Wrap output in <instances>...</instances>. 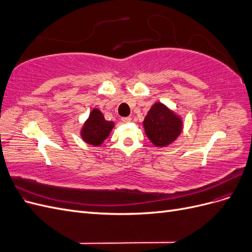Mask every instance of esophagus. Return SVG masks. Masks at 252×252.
<instances>
[{"instance_id":"1","label":"esophagus","mask_w":252,"mask_h":252,"mask_svg":"<svg viewBox=\"0 0 252 252\" xmlns=\"http://www.w3.org/2000/svg\"><path fill=\"white\" fill-rule=\"evenodd\" d=\"M131 121V118L130 117H126V118H122V122L123 123H129V122Z\"/></svg>"}]
</instances>
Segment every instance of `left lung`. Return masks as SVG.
Listing matches in <instances>:
<instances>
[{
	"label": "left lung",
	"mask_w": 252,
	"mask_h": 252,
	"mask_svg": "<svg viewBox=\"0 0 252 252\" xmlns=\"http://www.w3.org/2000/svg\"><path fill=\"white\" fill-rule=\"evenodd\" d=\"M145 133L156 147H167L183 131V120L168 106L156 102L143 121Z\"/></svg>",
	"instance_id": "left-lung-1"
}]
</instances>
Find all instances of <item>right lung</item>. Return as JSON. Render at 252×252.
I'll return each instance as SVG.
<instances>
[{"instance_id": "1", "label": "right lung", "mask_w": 252, "mask_h": 252, "mask_svg": "<svg viewBox=\"0 0 252 252\" xmlns=\"http://www.w3.org/2000/svg\"><path fill=\"white\" fill-rule=\"evenodd\" d=\"M113 127V122L106 121L102 111L94 108L90 111L88 119L84 122L80 134L85 143L93 146H101L109 136Z\"/></svg>"}]
</instances>
